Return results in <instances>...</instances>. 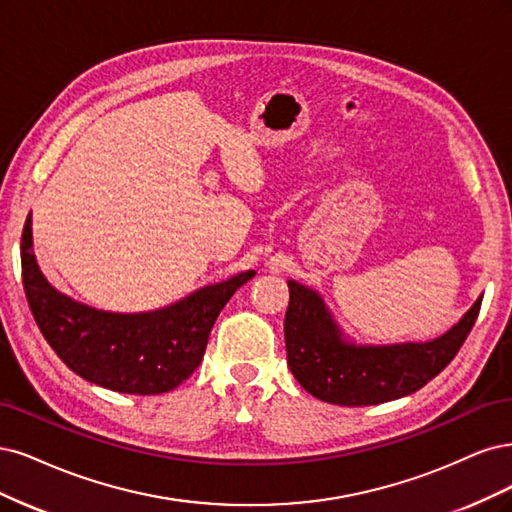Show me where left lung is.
Returning a JSON list of instances; mask_svg holds the SVG:
<instances>
[{
	"mask_svg": "<svg viewBox=\"0 0 512 512\" xmlns=\"http://www.w3.org/2000/svg\"><path fill=\"white\" fill-rule=\"evenodd\" d=\"M285 346L291 374L315 398L374 406L415 393L451 364L481 310V298L449 332L425 342L357 344L342 332L321 295L287 280Z\"/></svg>",
	"mask_w": 512,
	"mask_h": 512,
	"instance_id": "8db88e82",
	"label": "left lung"
}]
</instances>
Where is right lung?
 Returning <instances> with one entry per match:
<instances>
[{"label":"right lung","mask_w":512,"mask_h":512,"mask_svg":"<svg viewBox=\"0 0 512 512\" xmlns=\"http://www.w3.org/2000/svg\"><path fill=\"white\" fill-rule=\"evenodd\" d=\"M21 266L31 315L63 364L89 383L129 395L166 393L187 381L200 366L219 312L255 276V270L240 272L148 312L97 310L48 283L34 255L31 212L23 227Z\"/></svg>","instance_id":"add662e5"}]
</instances>
